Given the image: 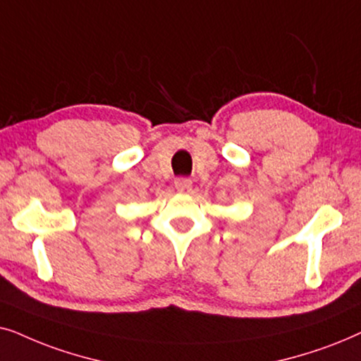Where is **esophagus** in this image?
<instances>
[{
    "label": "esophagus",
    "mask_w": 361,
    "mask_h": 361,
    "mask_svg": "<svg viewBox=\"0 0 361 361\" xmlns=\"http://www.w3.org/2000/svg\"><path fill=\"white\" fill-rule=\"evenodd\" d=\"M191 186H193V183H191L190 178H176L175 180V188L178 193H190Z\"/></svg>",
    "instance_id": "34e87169"
}]
</instances>
